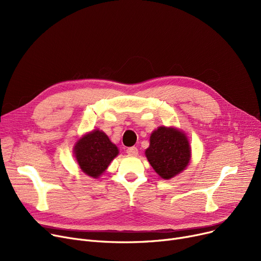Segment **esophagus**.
<instances>
[{
    "label": "esophagus",
    "mask_w": 261,
    "mask_h": 261,
    "mask_svg": "<svg viewBox=\"0 0 261 261\" xmlns=\"http://www.w3.org/2000/svg\"><path fill=\"white\" fill-rule=\"evenodd\" d=\"M126 152L128 153V155H132V156L138 155V153H139L138 148H136V147H130V148H128V149L126 150Z\"/></svg>",
    "instance_id": "34e87169"
}]
</instances>
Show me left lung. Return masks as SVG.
I'll use <instances>...</instances> for the list:
<instances>
[{
    "label": "left lung",
    "mask_w": 261,
    "mask_h": 261,
    "mask_svg": "<svg viewBox=\"0 0 261 261\" xmlns=\"http://www.w3.org/2000/svg\"><path fill=\"white\" fill-rule=\"evenodd\" d=\"M145 154L155 172L165 180L182 172L191 155L187 136L172 127H159L154 130Z\"/></svg>",
    "instance_id": "obj_1"
}]
</instances>
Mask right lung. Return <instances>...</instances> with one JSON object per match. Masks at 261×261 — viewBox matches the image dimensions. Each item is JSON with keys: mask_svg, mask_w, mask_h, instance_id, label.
Here are the masks:
<instances>
[{"mask_svg": "<svg viewBox=\"0 0 261 261\" xmlns=\"http://www.w3.org/2000/svg\"><path fill=\"white\" fill-rule=\"evenodd\" d=\"M74 154L80 169L92 177H98L118 154V148L100 130H93L79 139Z\"/></svg>", "mask_w": 261, "mask_h": 261, "instance_id": "add662e5", "label": "right lung"}]
</instances>
